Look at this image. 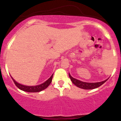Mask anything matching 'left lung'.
Segmentation results:
<instances>
[{
    "label": "left lung",
    "instance_id": "1",
    "mask_svg": "<svg viewBox=\"0 0 121 121\" xmlns=\"http://www.w3.org/2000/svg\"><path fill=\"white\" fill-rule=\"evenodd\" d=\"M69 77L70 78L71 81H72L73 84L77 86V87L80 88L84 89V90H92V89L97 88L99 87L101 85H102V84H104L107 80L109 79L108 78L107 80H104V81H101V82H84V81H80V80H77V79H75L74 78H73L71 75H70V74L69 73Z\"/></svg>",
    "mask_w": 121,
    "mask_h": 121
}]
</instances>
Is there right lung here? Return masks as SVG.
Returning <instances> with one entry per match:
<instances>
[{
	"label": "right lung",
	"instance_id": "obj_1",
	"mask_svg": "<svg viewBox=\"0 0 121 121\" xmlns=\"http://www.w3.org/2000/svg\"><path fill=\"white\" fill-rule=\"evenodd\" d=\"M53 74H52V76L49 78L47 80H46L43 83L39 84V85H33V86H29V85H24L23 84H21L19 82H17V81H16L14 80V78H13L12 76V80H13V82H14L15 85L17 86V88H19L20 90H22L23 91H26V92H39L40 91H43V90H45L46 88H47L48 87V85L51 84L52 81V78H53Z\"/></svg>",
	"mask_w": 121,
	"mask_h": 121
}]
</instances>
